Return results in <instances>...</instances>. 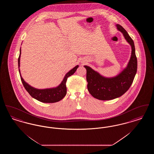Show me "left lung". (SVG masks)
I'll return each instance as SVG.
<instances>
[{
    "mask_svg": "<svg viewBox=\"0 0 154 154\" xmlns=\"http://www.w3.org/2000/svg\"><path fill=\"white\" fill-rule=\"evenodd\" d=\"M116 26L132 47L131 57L126 69L115 77L106 78L90 67L84 66L87 70L88 91L93 97L100 100H112L124 95L131 87L137 72V60L133 40L122 26L119 24Z\"/></svg>",
    "mask_w": 154,
    "mask_h": 154,
    "instance_id": "1",
    "label": "left lung"
}]
</instances>
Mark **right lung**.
Instances as JSON below:
<instances>
[{"label": "right lung", "instance_id": "right-lung-1", "mask_svg": "<svg viewBox=\"0 0 154 154\" xmlns=\"http://www.w3.org/2000/svg\"><path fill=\"white\" fill-rule=\"evenodd\" d=\"M20 56H21V50L20 56L18 59V67H20ZM79 67V65L75 66L73 69L70 70L65 76L63 80L61 82V84L59 85L58 87L50 89H37L36 88H33L28 84L22 79L20 70L19 69V72L20 74L21 80L22 81V84L27 91V92L30 94L32 97L35 98L37 100L43 103H55L57 102L62 100L66 95L67 89H66V82L67 79L69 77L73 75L77 69Z\"/></svg>", "mask_w": 154, "mask_h": 154}]
</instances>
